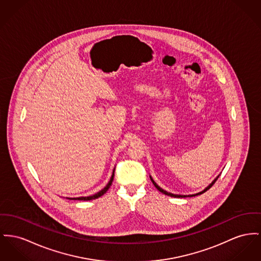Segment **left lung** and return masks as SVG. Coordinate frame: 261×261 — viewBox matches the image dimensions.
<instances>
[{"label":"left lung","instance_id":"obj_1","mask_svg":"<svg viewBox=\"0 0 261 261\" xmlns=\"http://www.w3.org/2000/svg\"><path fill=\"white\" fill-rule=\"evenodd\" d=\"M219 176L220 175H218L213 181H212V183L211 184H208V186H207L203 191L199 192V193H196V194H192V195H177V194H172V193H169V192L165 191V190H163L162 188H160L158 185H157L156 183H155V181L152 179V177L149 175V177H150V180H151V182L153 183V185L155 186V188H156L158 191L161 192V193H163L164 195H167V196H170V197H174V198H186V197H195V196H198V195H201V194H203V193H205L206 191H208V189L215 184V182L218 180V178H219Z\"/></svg>","mask_w":261,"mask_h":261}]
</instances>
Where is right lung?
<instances>
[{"mask_svg": "<svg viewBox=\"0 0 261 261\" xmlns=\"http://www.w3.org/2000/svg\"><path fill=\"white\" fill-rule=\"evenodd\" d=\"M114 175H115V168H114V170H113V174H112V176H111L110 181L108 182V184L105 186L104 188H103L101 191H99L98 193L94 194V195L87 196V197H77V198H67V199H69V200H80V201H90V200H94V199H97V198L103 196L105 193L108 191L109 188L111 187L112 182H113V180H114Z\"/></svg>", "mask_w": 261, "mask_h": 261, "instance_id": "add662e5", "label": "right lung"}]
</instances>
